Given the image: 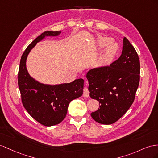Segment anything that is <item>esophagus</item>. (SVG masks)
Segmentation results:
<instances>
[{
	"mask_svg": "<svg viewBox=\"0 0 158 158\" xmlns=\"http://www.w3.org/2000/svg\"><path fill=\"white\" fill-rule=\"evenodd\" d=\"M83 96L85 97V98H88L89 96V91L87 87H85L83 89Z\"/></svg>",
	"mask_w": 158,
	"mask_h": 158,
	"instance_id": "1",
	"label": "esophagus"
}]
</instances>
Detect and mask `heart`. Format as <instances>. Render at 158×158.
<instances>
[{
  "instance_id": "1",
  "label": "heart",
  "mask_w": 158,
  "mask_h": 158,
  "mask_svg": "<svg viewBox=\"0 0 158 158\" xmlns=\"http://www.w3.org/2000/svg\"><path fill=\"white\" fill-rule=\"evenodd\" d=\"M113 41H114V39L112 38L106 37H100L98 40L99 47L104 48L107 47L106 50L100 56L99 61L102 64L110 63L116 53L118 50V44L116 43H112Z\"/></svg>"
}]
</instances>
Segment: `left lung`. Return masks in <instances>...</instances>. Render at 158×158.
<instances>
[{"mask_svg": "<svg viewBox=\"0 0 158 158\" xmlns=\"http://www.w3.org/2000/svg\"><path fill=\"white\" fill-rule=\"evenodd\" d=\"M120 57L110 66L92 69L87 73L89 91L99 102L92 118L105 125L115 123L131 107L139 86L140 63L138 55L124 37Z\"/></svg>", "mask_w": 158, "mask_h": 158, "instance_id": "left-lung-1", "label": "left lung"}]
</instances>
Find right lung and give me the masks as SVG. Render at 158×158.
<instances>
[{"mask_svg":"<svg viewBox=\"0 0 158 158\" xmlns=\"http://www.w3.org/2000/svg\"><path fill=\"white\" fill-rule=\"evenodd\" d=\"M61 31H44L27 47L20 62L18 84L24 107L29 115L44 126L60 123L66 117L69 104L83 95V79L57 85L39 82L29 75L26 62L37 43L47 37H58Z\"/></svg>","mask_w":158,"mask_h":158,"instance_id":"1","label":"right lung"}]
</instances>
